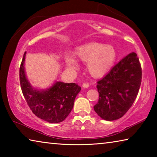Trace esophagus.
I'll return each mask as SVG.
<instances>
[{"label":"esophagus","mask_w":157,"mask_h":157,"mask_svg":"<svg viewBox=\"0 0 157 157\" xmlns=\"http://www.w3.org/2000/svg\"><path fill=\"white\" fill-rule=\"evenodd\" d=\"M82 86H83L84 88H88L89 86V83H83L82 84Z\"/></svg>","instance_id":"obj_1"}]
</instances>
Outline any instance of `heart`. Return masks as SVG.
I'll list each match as a JSON object with an SVG mask.
<instances>
[{
    "label": "heart",
    "mask_w": 157,
    "mask_h": 157,
    "mask_svg": "<svg viewBox=\"0 0 157 157\" xmlns=\"http://www.w3.org/2000/svg\"><path fill=\"white\" fill-rule=\"evenodd\" d=\"M76 54L79 60L87 62V70L94 77H100L107 73L116 58V50L112 46L95 42L79 47ZM65 62L66 66L71 70L79 66L78 60L72 55H66Z\"/></svg>",
    "instance_id": "heart-1"
}]
</instances>
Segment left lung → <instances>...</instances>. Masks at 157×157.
Instances as JSON below:
<instances>
[{
  "mask_svg": "<svg viewBox=\"0 0 157 157\" xmlns=\"http://www.w3.org/2000/svg\"><path fill=\"white\" fill-rule=\"evenodd\" d=\"M141 79L137 55L129 53L97 82L99 100L94 107L95 112L108 121L123 117L136 98Z\"/></svg>",
  "mask_w": 157,
  "mask_h": 157,
  "instance_id": "left-lung-1",
  "label": "left lung"
}]
</instances>
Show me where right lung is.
I'll use <instances>...</instances> for the list:
<instances>
[{
  "instance_id": "1",
  "label": "right lung",
  "mask_w": 157,
  "mask_h": 157,
  "mask_svg": "<svg viewBox=\"0 0 157 157\" xmlns=\"http://www.w3.org/2000/svg\"><path fill=\"white\" fill-rule=\"evenodd\" d=\"M23 55L19 71L21 90L33 113L38 118L50 123H61L73 109L74 101L81 87L75 83L56 82L46 90H37L32 86L26 78Z\"/></svg>"
}]
</instances>
